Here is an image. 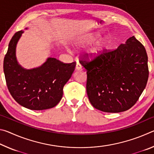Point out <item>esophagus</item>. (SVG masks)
I'll list each match as a JSON object with an SVG mask.
<instances>
[{
  "mask_svg": "<svg viewBox=\"0 0 154 154\" xmlns=\"http://www.w3.org/2000/svg\"><path fill=\"white\" fill-rule=\"evenodd\" d=\"M75 69H76V71H82V65L79 63V62H77V63L76 64Z\"/></svg>",
  "mask_w": 154,
  "mask_h": 154,
  "instance_id": "obj_1",
  "label": "esophagus"
}]
</instances>
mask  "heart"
Masks as SVG:
<instances>
[{"label":"heart","mask_w":154,"mask_h":154,"mask_svg":"<svg viewBox=\"0 0 154 154\" xmlns=\"http://www.w3.org/2000/svg\"><path fill=\"white\" fill-rule=\"evenodd\" d=\"M98 32L88 33L81 35L75 41V45L77 48H84L94 43L86 51V57L90 60L98 59L105 53L109 45V41L106 37L99 39Z\"/></svg>","instance_id":"obj_1"}]
</instances>
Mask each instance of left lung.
<instances>
[{
	"label": "left lung",
	"instance_id": "8db88e82",
	"mask_svg": "<svg viewBox=\"0 0 154 154\" xmlns=\"http://www.w3.org/2000/svg\"><path fill=\"white\" fill-rule=\"evenodd\" d=\"M147 61L145 48L134 36L97 60H80L87 71L86 90L92 105L107 113L131 108L147 85Z\"/></svg>",
	"mask_w": 154,
	"mask_h": 154
}]
</instances>
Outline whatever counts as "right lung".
Returning <instances> with one entry per match:
<instances>
[{"instance_id":"add662e5","label":"right lung","mask_w":154,"mask_h":154,"mask_svg":"<svg viewBox=\"0 0 154 154\" xmlns=\"http://www.w3.org/2000/svg\"><path fill=\"white\" fill-rule=\"evenodd\" d=\"M23 33L20 30L14 35L4 58L7 88L14 100L24 107L31 110L51 109L62 99L64 85L71 77L76 63L64 64L48 58L40 66L31 69L22 67L16 58V47Z\"/></svg>"}]
</instances>
